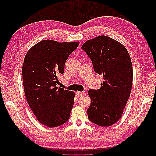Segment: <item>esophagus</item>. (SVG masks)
Returning <instances> with one entry per match:
<instances>
[{
	"label": "esophagus",
	"instance_id": "obj_1",
	"mask_svg": "<svg viewBox=\"0 0 156 156\" xmlns=\"http://www.w3.org/2000/svg\"><path fill=\"white\" fill-rule=\"evenodd\" d=\"M76 94H77L78 96H83L85 94V92H79V91H77Z\"/></svg>",
	"mask_w": 156,
	"mask_h": 156
}]
</instances>
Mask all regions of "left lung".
<instances>
[{
	"mask_svg": "<svg viewBox=\"0 0 156 156\" xmlns=\"http://www.w3.org/2000/svg\"><path fill=\"white\" fill-rule=\"evenodd\" d=\"M81 49L91 59L94 72L103 79L100 89L88 90L91 104L88 118L100 126H112L121 118L131 94L133 68L129 55L123 45L106 36L87 41Z\"/></svg>",
	"mask_w": 156,
	"mask_h": 156,
	"instance_id": "left-lung-1",
	"label": "left lung"
}]
</instances>
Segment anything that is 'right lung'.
<instances>
[{
  "instance_id": "right-lung-1",
  "label": "right lung",
  "mask_w": 156,
  "mask_h": 156,
  "mask_svg": "<svg viewBox=\"0 0 156 156\" xmlns=\"http://www.w3.org/2000/svg\"><path fill=\"white\" fill-rule=\"evenodd\" d=\"M79 42L42 40L29 49L22 68L28 103L41 124L49 127L66 122L74 103L73 92L56 87L69 55Z\"/></svg>"
}]
</instances>
